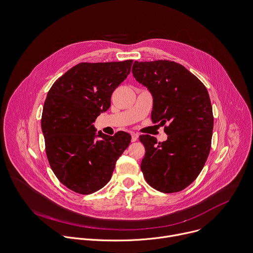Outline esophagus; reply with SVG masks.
<instances>
[{"mask_svg": "<svg viewBox=\"0 0 253 253\" xmlns=\"http://www.w3.org/2000/svg\"><path fill=\"white\" fill-rule=\"evenodd\" d=\"M131 141L132 142H135L137 139H138V134H136V133H131Z\"/></svg>", "mask_w": 253, "mask_h": 253, "instance_id": "34e87169", "label": "esophagus"}]
</instances>
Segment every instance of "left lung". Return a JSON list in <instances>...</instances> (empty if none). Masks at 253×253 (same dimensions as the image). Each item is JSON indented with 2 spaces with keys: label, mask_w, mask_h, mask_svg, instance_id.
I'll return each instance as SVG.
<instances>
[{
  "label": "left lung",
  "mask_w": 253,
  "mask_h": 253,
  "mask_svg": "<svg viewBox=\"0 0 253 253\" xmlns=\"http://www.w3.org/2000/svg\"><path fill=\"white\" fill-rule=\"evenodd\" d=\"M132 73L153 97L152 121L169 124L166 141L140 136L146 151L144 178L160 192L181 191L197 178L210 151L213 114L207 89L185 67L167 60L135 61Z\"/></svg>",
  "instance_id": "left-lung-1"
}]
</instances>
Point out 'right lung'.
Segmentation results:
<instances>
[{"label": "right lung", "mask_w": 253, "mask_h": 253, "mask_svg": "<svg viewBox=\"0 0 253 253\" xmlns=\"http://www.w3.org/2000/svg\"><path fill=\"white\" fill-rule=\"evenodd\" d=\"M132 62L80 63L47 94L41 121L47 157L60 182L77 193H94L109 182L130 144V134H97L93 123L109 109L111 95L129 75Z\"/></svg>", "instance_id": "right-lung-1"}]
</instances>
